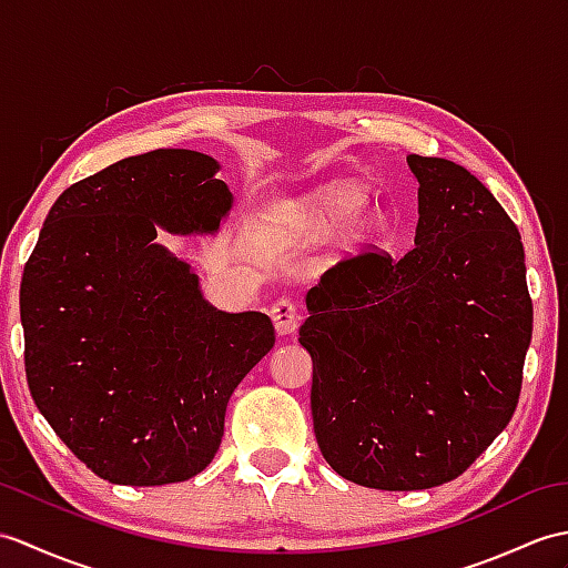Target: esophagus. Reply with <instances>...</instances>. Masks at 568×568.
I'll use <instances>...</instances> for the list:
<instances>
[{
    "mask_svg": "<svg viewBox=\"0 0 568 568\" xmlns=\"http://www.w3.org/2000/svg\"><path fill=\"white\" fill-rule=\"evenodd\" d=\"M271 320L275 324V332H278L281 336L295 334V328L300 326L297 305H295L293 300H287V297L275 300L273 305H271Z\"/></svg>",
    "mask_w": 568,
    "mask_h": 568,
    "instance_id": "obj_1",
    "label": "esophagus"
}]
</instances>
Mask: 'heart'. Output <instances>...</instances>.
<instances>
[{
  "instance_id": "obj_1",
  "label": "heart",
  "mask_w": 568,
  "mask_h": 568,
  "mask_svg": "<svg viewBox=\"0 0 568 568\" xmlns=\"http://www.w3.org/2000/svg\"><path fill=\"white\" fill-rule=\"evenodd\" d=\"M365 201V193L361 186L351 181H334L326 183L316 193H312L305 205H302V217L316 230H332L338 222L351 217ZM361 227L363 220L355 222Z\"/></svg>"
}]
</instances>
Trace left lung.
Returning <instances> with one entry per match:
<instances>
[{
  "label": "left lung",
  "mask_w": 568,
  "mask_h": 568,
  "mask_svg": "<svg viewBox=\"0 0 568 568\" xmlns=\"http://www.w3.org/2000/svg\"><path fill=\"white\" fill-rule=\"evenodd\" d=\"M418 181L414 248L338 261L307 293L312 418L341 477L382 491L457 479L516 412L532 300L520 232L484 183L440 156Z\"/></svg>",
  "instance_id": "1"
}]
</instances>
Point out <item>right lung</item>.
<instances>
[{
  "label": "right lung",
  "mask_w": 568,
  "mask_h": 568,
  "mask_svg": "<svg viewBox=\"0 0 568 568\" xmlns=\"http://www.w3.org/2000/svg\"><path fill=\"white\" fill-rule=\"evenodd\" d=\"M220 164L154 150L72 183L21 278L31 397L77 459L111 484L203 471L236 385L275 344L263 312L210 305L156 230L213 234L232 210Z\"/></svg>",
  "instance_id": "1"
}]
</instances>
